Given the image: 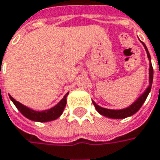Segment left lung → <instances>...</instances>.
<instances>
[{"mask_svg":"<svg viewBox=\"0 0 160 160\" xmlns=\"http://www.w3.org/2000/svg\"><path fill=\"white\" fill-rule=\"evenodd\" d=\"M144 48H145L146 52H147V55H148V61H149V84H148V87L146 89V90L138 98V99L126 108H122V109H109V108H102L99 106L98 104H96L93 100H92V103L93 105L95 106V108L97 109V111L99 112V114H101L102 116H105V117L110 118H125L130 117L132 115H134L137 111L141 108V106L143 105V103L145 102L146 99L148 95V93L150 92V89H151V86H152V81H153V68H152V64H151V59H150V55H149V52L148 51L147 47L144 43L142 42Z\"/></svg>","mask_w":160,"mask_h":160,"instance_id":"1","label":"left lung"}]
</instances>
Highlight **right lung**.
Masks as SVG:
<instances>
[{
	"mask_svg": "<svg viewBox=\"0 0 160 160\" xmlns=\"http://www.w3.org/2000/svg\"><path fill=\"white\" fill-rule=\"evenodd\" d=\"M69 92L65 94V96L63 97V99H61V101L55 105L54 107H52L50 109H46V110H42V111H36L33 110L32 108H28L26 106H24L23 104L20 103L19 101L15 100L11 95L10 99L13 102L16 108L20 110V112L23 115L24 117L33 120V121H38V122H47V121H52L61 116L64 110V108L66 106L67 103V96H68Z\"/></svg>",
	"mask_w": 160,
	"mask_h": 160,
	"instance_id": "right-lung-1",
	"label": "right lung"
}]
</instances>
